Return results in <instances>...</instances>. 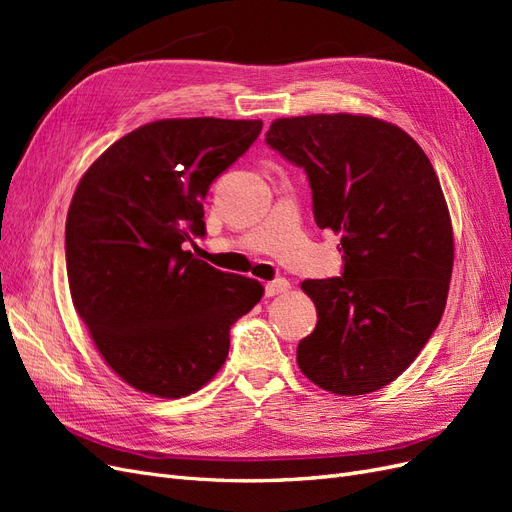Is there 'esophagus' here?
Returning <instances> with one entry per match:
<instances>
[{
  "label": "esophagus",
  "instance_id": "34e87169",
  "mask_svg": "<svg viewBox=\"0 0 512 512\" xmlns=\"http://www.w3.org/2000/svg\"><path fill=\"white\" fill-rule=\"evenodd\" d=\"M288 288H290V282L286 280V277H277V280L265 284V294H267V297H275V294H282Z\"/></svg>",
  "mask_w": 512,
  "mask_h": 512
}]
</instances>
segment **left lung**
Returning <instances> with one entry per match:
<instances>
[{
  "label": "left lung",
  "instance_id": "obj_1",
  "mask_svg": "<svg viewBox=\"0 0 512 512\" xmlns=\"http://www.w3.org/2000/svg\"><path fill=\"white\" fill-rule=\"evenodd\" d=\"M265 141L305 170L318 228L342 235V275L301 284L318 322L297 363L324 391H378L444 314L453 228L436 170L412 136L365 115L277 119Z\"/></svg>",
  "mask_w": 512,
  "mask_h": 512
}]
</instances>
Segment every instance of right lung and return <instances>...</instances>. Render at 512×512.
Here are the masks:
<instances>
[{"mask_svg": "<svg viewBox=\"0 0 512 512\" xmlns=\"http://www.w3.org/2000/svg\"><path fill=\"white\" fill-rule=\"evenodd\" d=\"M262 121L162 119L119 138L89 166L66 220L76 312L115 374L177 399L224 365L230 327L262 286L183 250L205 237L203 200L252 147Z\"/></svg>", "mask_w": 512, "mask_h": 512, "instance_id": "obj_1", "label": "right lung"}]
</instances>
